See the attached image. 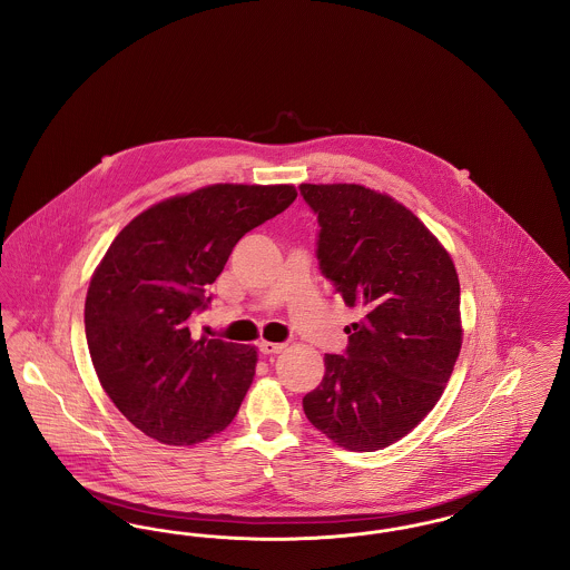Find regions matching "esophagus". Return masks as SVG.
<instances>
[{"label":"esophagus","mask_w":570,"mask_h":570,"mask_svg":"<svg viewBox=\"0 0 570 570\" xmlns=\"http://www.w3.org/2000/svg\"><path fill=\"white\" fill-rule=\"evenodd\" d=\"M284 348H286V344H279V342H265V340H263V342L258 344V351L263 354L282 353Z\"/></svg>","instance_id":"1"}]
</instances>
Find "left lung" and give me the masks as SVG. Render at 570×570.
<instances>
[{"label":"left lung","mask_w":570,"mask_h":570,"mask_svg":"<svg viewBox=\"0 0 570 570\" xmlns=\"http://www.w3.org/2000/svg\"><path fill=\"white\" fill-rule=\"evenodd\" d=\"M318 217L321 272L361 321L303 397L309 423L348 451H379L435 406L460 356V279L425 224L386 194L298 186Z\"/></svg>","instance_id":"left-lung-1"}]
</instances>
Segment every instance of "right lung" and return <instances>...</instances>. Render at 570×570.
I'll return each instance as SVG.
<instances>
[{
    "mask_svg": "<svg viewBox=\"0 0 570 570\" xmlns=\"http://www.w3.org/2000/svg\"><path fill=\"white\" fill-rule=\"evenodd\" d=\"M295 198L293 186L217 184L149 207L110 244L85 298V335L102 389L142 434L196 444L235 419L256 348L191 340V321L237 242Z\"/></svg>",
    "mask_w": 570,
    "mask_h": 570,
    "instance_id": "obj_1",
    "label": "right lung"
}]
</instances>
